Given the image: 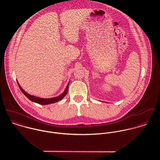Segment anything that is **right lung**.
I'll use <instances>...</instances> for the list:
<instances>
[{"instance_id": "1", "label": "right lung", "mask_w": 160, "mask_h": 160, "mask_svg": "<svg viewBox=\"0 0 160 160\" xmlns=\"http://www.w3.org/2000/svg\"><path fill=\"white\" fill-rule=\"evenodd\" d=\"M18 83V82H17ZM18 86L21 90V91L23 93V94L26 97H28L30 100H31L32 102H36L37 103H39V104H41V105H48V104H50V103H55V102H58L59 100H62L67 93V92H68V89L69 83L65 90V91L63 92V93L62 94H61L60 95L57 97H54V98H39V97H34V96H32V95H31L29 94H28V93H26V92L24 91L23 90V89L21 88V86H20V84L18 83Z\"/></svg>"}]
</instances>
